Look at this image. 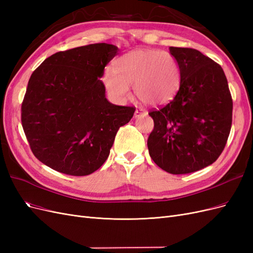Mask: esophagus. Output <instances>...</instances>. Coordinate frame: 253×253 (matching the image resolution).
<instances>
[{
    "instance_id": "obj_1",
    "label": "esophagus",
    "mask_w": 253,
    "mask_h": 253,
    "mask_svg": "<svg viewBox=\"0 0 253 253\" xmlns=\"http://www.w3.org/2000/svg\"><path fill=\"white\" fill-rule=\"evenodd\" d=\"M143 115H147V112H145V111L142 110V109H137V110L135 111L134 117H135V118H138V117H140V116H143Z\"/></svg>"
}]
</instances>
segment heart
<instances>
[{
	"instance_id": "heart-1",
	"label": "heart",
	"mask_w": 253,
	"mask_h": 253,
	"mask_svg": "<svg viewBox=\"0 0 253 253\" xmlns=\"http://www.w3.org/2000/svg\"><path fill=\"white\" fill-rule=\"evenodd\" d=\"M103 83L109 94L125 100L134 85L136 97L150 106L170 102L180 85V68L168 51L136 49L115 61V68L104 70Z\"/></svg>"
}]
</instances>
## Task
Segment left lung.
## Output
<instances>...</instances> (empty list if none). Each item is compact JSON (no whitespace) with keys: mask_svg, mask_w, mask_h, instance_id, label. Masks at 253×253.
<instances>
[{"mask_svg":"<svg viewBox=\"0 0 253 253\" xmlns=\"http://www.w3.org/2000/svg\"><path fill=\"white\" fill-rule=\"evenodd\" d=\"M180 68L177 94L149 113L154 129L148 149L168 173L188 174L212 165L223 152L232 124V98L223 68L193 48L170 47Z\"/></svg>","mask_w":253,"mask_h":253,"instance_id":"1","label":"left lung"}]
</instances>
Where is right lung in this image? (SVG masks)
I'll return each instance as SVG.
<instances>
[{"mask_svg": "<svg viewBox=\"0 0 253 253\" xmlns=\"http://www.w3.org/2000/svg\"><path fill=\"white\" fill-rule=\"evenodd\" d=\"M108 43L53 53L30 76L22 126L34 155L55 171L85 176L100 168L135 108L111 103L100 80L117 55Z\"/></svg>", "mask_w": 253, "mask_h": 253, "instance_id": "right-lung-1", "label": "right lung"}]
</instances>
